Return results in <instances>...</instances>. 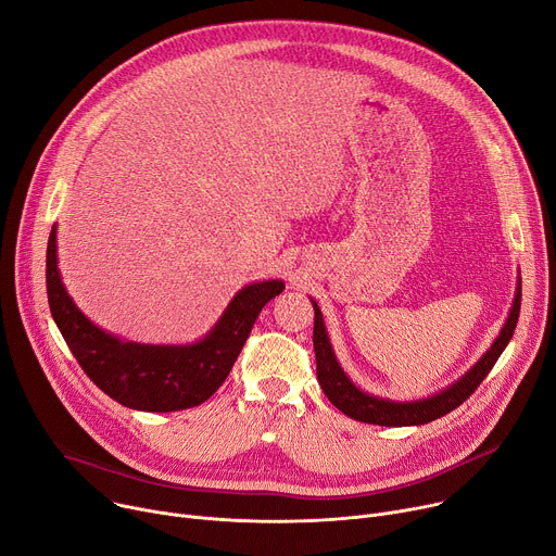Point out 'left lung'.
Listing matches in <instances>:
<instances>
[{
	"mask_svg": "<svg viewBox=\"0 0 556 556\" xmlns=\"http://www.w3.org/2000/svg\"><path fill=\"white\" fill-rule=\"evenodd\" d=\"M314 350H316V374L318 382L325 392V396L333 403L343 414H348L354 420L361 422H371V425H386V427H403V425H425L434 418H441L456 409L460 403H465L469 396L477 392V388L485 380V376L492 371L494 363L503 354L505 345L509 343L511 333H515V327L519 323V312H521V289L517 291L515 305L509 309L507 323L501 329L498 338L494 340V345L488 350V354L469 369L458 382L432 399L425 401H414V403H392V401H382L376 396H369L352 386V380L343 374L340 365L336 363V356L331 352L329 338L323 325V314L318 305L314 303Z\"/></svg>",
	"mask_w": 556,
	"mask_h": 556,
	"instance_id": "1",
	"label": "left lung"
}]
</instances>
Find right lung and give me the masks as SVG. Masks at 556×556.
I'll return each mask as SVG.
<instances>
[{
    "label": "right lung",
    "instance_id": "right-lung-1",
    "mask_svg": "<svg viewBox=\"0 0 556 556\" xmlns=\"http://www.w3.org/2000/svg\"><path fill=\"white\" fill-rule=\"evenodd\" d=\"M282 289L285 285L278 280L244 287L220 323L195 345L122 343L89 323L73 305L58 271L55 227L49 236L47 293L68 350L104 394L124 407L142 412H178L204 403L229 376L255 318Z\"/></svg>",
    "mask_w": 556,
    "mask_h": 556
}]
</instances>
